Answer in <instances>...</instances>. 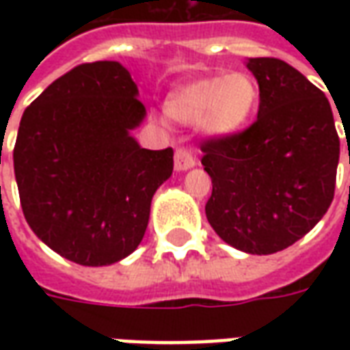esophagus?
Segmentation results:
<instances>
[{"label": "esophagus", "mask_w": 350, "mask_h": 350, "mask_svg": "<svg viewBox=\"0 0 350 350\" xmlns=\"http://www.w3.org/2000/svg\"><path fill=\"white\" fill-rule=\"evenodd\" d=\"M197 165V161L193 157V153L185 148H178L174 153V168L178 172H183V170H189Z\"/></svg>", "instance_id": "obj_1"}]
</instances>
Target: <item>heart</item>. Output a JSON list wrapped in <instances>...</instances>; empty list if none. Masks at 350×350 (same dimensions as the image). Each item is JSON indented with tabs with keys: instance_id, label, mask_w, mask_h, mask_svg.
Segmentation results:
<instances>
[{
	"instance_id": "b5f03b06",
	"label": "heart",
	"mask_w": 350,
	"mask_h": 350,
	"mask_svg": "<svg viewBox=\"0 0 350 350\" xmlns=\"http://www.w3.org/2000/svg\"><path fill=\"white\" fill-rule=\"evenodd\" d=\"M257 82L242 71L208 77L176 88L167 99V114L183 123H197L217 140L240 135L255 114Z\"/></svg>"
}]
</instances>
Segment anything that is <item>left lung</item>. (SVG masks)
<instances>
[{
    "mask_svg": "<svg viewBox=\"0 0 350 350\" xmlns=\"http://www.w3.org/2000/svg\"><path fill=\"white\" fill-rule=\"evenodd\" d=\"M257 79V122L225 140H206L212 178L206 217L223 242L271 255L308 234L330 208L339 137L328 99L275 57H250Z\"/></svg>",
    "mask_w": 350,
    "mask_h": 350,
    "instance_id": "left-lung-1",
    "label": "left lung"
}]
</instances>
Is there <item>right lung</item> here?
<instances>
[{
  "label": "right lung",
  "mask_w": 350,
  "mask_h": 350,
  "mask_svg": "<svg viewBox=\"0 0 350 350\" xmlns=\"http://www.w3.org/2000/svg\"><path fill=\"white\" fill-rule=\"evenodd\" d=\"M146 108L118 62L75 67L26 108L14 144L20 204L35 236L67 260L110 266L144 238L174 152L131 133Z\"/></svg>",
  "instance_id": "add662e5"
}]
</instances>
